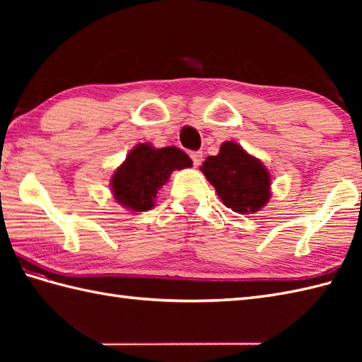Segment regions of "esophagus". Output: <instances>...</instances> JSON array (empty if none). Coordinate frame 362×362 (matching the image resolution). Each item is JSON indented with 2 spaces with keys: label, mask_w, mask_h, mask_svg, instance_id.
<instances>
[{
  "label": "esophagus",
  "mask_w": 362,
  "mask_h": 362,
  "mask_svg": "<svg viewBox=\"0 0 362 362\" xmlns=\"http://www.w3.org/2000/svg\"><path fill=\"white\" fill-rule=\"evenodd\" d=\"M189 157H191V160H193V165H194V166H199V165L202 163L204 153H202V151H194V152L189 153Z\"/></svg>",
  "instance_id": "34e87169"
}]
</instances>
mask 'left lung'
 <instances>
[{
  "mask_svg": "<svg viewBox=\"0 0 362 362\" xmlns=\"http://www.w3.org/2000/svg\"><path fill=\"white\" fill-rule=\"evenodd\" d=\"M201 171L216 188L224 205L236 213L258 211L271 196L267 169L233 141L222 144L218 156L206 157Z\"/></svg>",
  "mask_w": 362,
  "mask_h": 362,
  "instance_id": "1",
  "label": "left lung"
}]
</instances>
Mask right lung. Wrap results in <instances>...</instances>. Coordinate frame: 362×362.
Segmentation results:
<instances>
[{
    "label": "right lung",
    "mask_w": 362,
    "mask_h": 362,
    "mask_svg": "<svg viewBox=\"0 0 362 362\" xmlns=\"http://www.w3.org/2000/svg\"><path fill=\"white\" fill-rule=\"evenodd\" d=\"M191 165L187 153L174 146L156 149L148 143L138 144L112 177L115 199L134 211L151 210L169 174Z\"/></svg>",
    "instance_id": "right-lung-1"
}]
</instances>
